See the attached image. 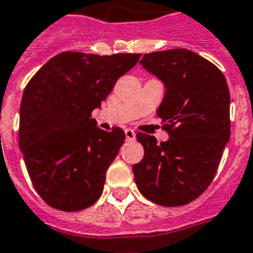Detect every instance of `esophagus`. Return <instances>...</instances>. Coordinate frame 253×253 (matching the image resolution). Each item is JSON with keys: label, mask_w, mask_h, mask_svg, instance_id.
<instances>
[{"label": "esophagus", "mask_w": 253, "mask_h": 253, "mask_svg": "<svg viewBox=\"0 0 253 253\" xmlns=\"http://www.w3.org/2000/svg\"><path fill=\"white\" fill-rule=\"evenodd\" d=\"M125 133H126V140L127 141H133L136 137V132L133 129L131 128H126L125 129Z\"/></svg>", "instance_id": "34e87169"}]
</instances>
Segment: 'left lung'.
Returning <instances> with one entry per match:
<instances>
[{"mask_svg": "<svg viewBox=\"0 0 253 253\" xmlns=\"http://www.w3.org/2000/svg\"><path fill=\"white\" fill-rule=\"evenodd\" d=\"M140 63L166 84L157 113L169 140L136 135L144 158L132 167L135 182L158 205H186L210 186L229 141L227 80L214 63L183 48L146 53Z\"/></svg>", "mask_w": 253, "mask_h": 253, "instance_id": "left-lung-1", "label": "left lung"}]
</instances>
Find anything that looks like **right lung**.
Here are the masks:
<instances>
[{"mask_svg": "<svg viewBox=\"0 0 253 253\" xmlns=\"http://www.w3.org/2000/svg\"><path fill=\"white\" fill-rule=\"evenodd\" d=\"M140 56L62 52L26 84L19 146L35 191L52 208L80 211L102 195L107 169L126 136L120 127L112 132L96 127L91 112Z\"/></svg>", "mask_w": 253, "mask_h": 253, "instance_id": "obj_1", "label": "right lung"}]
</instances>
